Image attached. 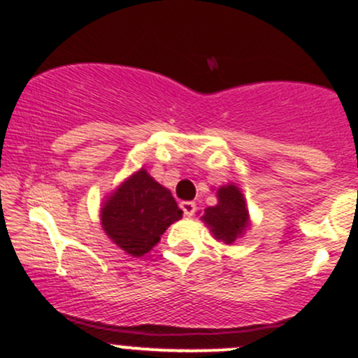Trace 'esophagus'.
Returning a JSON list of instances; mask_svg holds the SVG:
<instances>
[{
    "label": "esophagus",
    "instance_id": "obj_1",
    "mask_svg": "<svg viewBox=\"0 0 358 358\" xmlns=\"http://www.w3.org/2000/svg\"><path fill=\"white\" fill-rule=\"evenodd\" d=\"M180 208H182L183 215H185V216H192L194 213H196V202L183 201V202H180Z\"/></svg>",
    "mask_w": 358,
    "mask_h": 358
}]
</instances>
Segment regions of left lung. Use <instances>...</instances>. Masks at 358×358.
<instances>
[{"mask_svg": "<svg viewBox=\"0 0 358 358\" xmlns=\"http://www.w3.org/2000/svg\"><path fill=\"white\" fill-rule=\"evenodd\" d=\"M216 196H218V204L206 208L202 220L211 229L216 239L223 241L225 244H232L249 227L246 201L243 192L234 183L220 187Z\"/></svg>", "mask_w": 358, "mask_h": 358, "instance_id": "8db88e82", "label": "left lung"}]
</instances>
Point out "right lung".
I'll return each mask as SVG.
<instances>
[{
    "instance_id": "right-lung-1",
    "label": "right lung",
    "mask_w": 358,
    "mask_h": 358,
    "mask_svg": "<svg viewBox=\"0 0 358 358\" xmlns=\"http://www.w3.org/2000/svg\"><path fill=\"white\" fill-rule=\"evenodd\" d=\"M182 215L171 192L140 169L107 197L100 218L112 243L138 258L156 246Z\"/></svg>"
}]
</instances>
